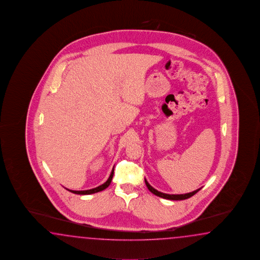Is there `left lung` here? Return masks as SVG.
<instances>
[{
  "label": "left lung",
  "mask_w": 260,
  "mask_h": 260,
  "mask_svg": "<svg viewBox=\"0 0 260 260\" xmlns=\"http://www.w3.org/2000/svg\"><path fill=\"white\" fill-rule=\"evenodd\" d=\"M144 182H145V185L147 186V188H148L153 194H155L156 196L163 198V199H166V200H172V201H182V200H186V199H188V198H190V197L194 196L197 192L201 190V188H202V187H201V188H199V189H197V190L190 192V193H186V194H180V195H173V194H172V195H171V194H166V193H162V192L156 190L154 187H152V186L149 185V183L145 179H144Z\"/></svg>",
  "instance_id": "8db88e82"
}]
</instances>
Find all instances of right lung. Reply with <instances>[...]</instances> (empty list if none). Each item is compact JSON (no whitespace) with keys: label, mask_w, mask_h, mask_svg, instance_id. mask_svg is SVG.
<instances>
[{"label":"right lung","mask_w":260,"mask_h":260,"mask_svg":"<svg viewBox=\"0 0 260 260\" xmlns=\"http://www.w3.org/2000/svg\"><path fill=\"white\" fill-rule=\"evenodd\" d=\"M113 176H114V170H112V173L110 174L109 178H108V180H107L104 184L99 185L98 187H95V188H92V189L81 191L70 190V189H67V188H66V189L70 191V192H72V193L79 194V195H89V194H93V193H97V192H100V191L104 190V189H105L106 187H108V186H109L110 184H111V182H112V179H113Z\"/></svg>","instance_id":"obj_1"}]
</instances>
